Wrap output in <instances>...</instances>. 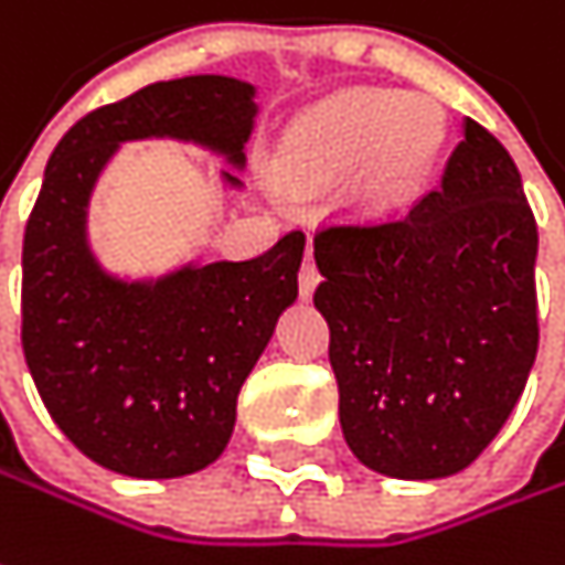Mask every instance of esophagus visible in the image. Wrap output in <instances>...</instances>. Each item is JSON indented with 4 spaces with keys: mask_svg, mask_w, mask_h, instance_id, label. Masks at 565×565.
I'll use <instances>...</instances> for the list:
<instances>
[{
    "mask_svg": "<svg viewBox=\"0 0 565 565\" xmlns=\"http://www.w3.org/2000/svg\"><path fill=\"white\" fill-rule=\"evenodd\" d=\"M317 284H320V268H317V262H313V255L307 248V258L300 265V297H313Z\"/></svg>",
    "mask_w": 565,
    "mask_h": 565,
    "instance_id": "obj_1",
    "label": "esophagus"
}]
</instances>
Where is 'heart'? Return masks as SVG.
Returning <instances> with one entry per match:
<instances>
[{"mask_svg": "<svg viewBox=\"0 0 565 565\" xmlns=\"http://www.w3.org/2000/svg\"><path fill=\"white\" fill-rule=\"evenodd\" d=\"M443 138L434 106L391 89H349L294 122L284 164L294 180H335L369 161L372 190L401 196L430 171Z\"/></svg>", "mask_w": 565, "mask_h": 565, "instance_id": "b5f03b06", "label": "heart"}]
</instances>
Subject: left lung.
I'll use <instances>...</instances> for the list:
<instances>
[{"label": "left lung", "mask_w": 565, "mask_h": 565, "mask_svg": "<svg viewBox=\"0 0 565 565\" xmlns=\"http://www.w3.org/2000/svg\"><path fill=\"white\" fill-rule=\"evenodd\" d=\"M339 424L362 466L446 479L504 427L537 359V223L504 145L479 122L404 216L313 238Z\"/></svg>", "instance_id": "1"}]
</instances>
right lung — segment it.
Segmentation results:
<instances>
[{
	"label": "right lung",
	"instance_id": "obj_1",
	"mask_svg": "<svg viewBox=\"0 0 565 565\" xmlns=\"http://www.w3.org/2000/svg\"><path fill=\"white\" fill-rule=\"evenodd\" d=\"M255 113L252 83L164 79L83 116L47 161L22 245V349L54 424L119 476L178 479L220 459L242 382L297 300L307 238L287 232L248 262L122 281L89 252V193L138 138L193 141L242 168Z\"/></svg>",
	"mask_w": 565,
	"mask_h": 565
}]
</instances>
